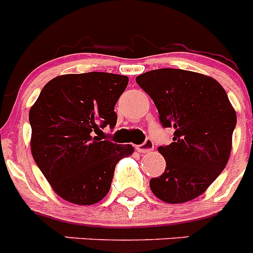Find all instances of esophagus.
Instances as JSON below:
<instances>
[{"instance_id": "esophagus-1", "label": "esophagus", "mask_w": 253, "mask_h": 253, "mask_svg": "<svg viewBox=\"0 0 253 253\" xmlns=\"http://www.w3.org/2000/svg\"><path fill=\"white\" fill-rule=\"evenodd\" d=\"M153 148H154V144L151 139H147L143 144H138V146H135V149H137L139 153H147V152L153 151Z\"/></svg>"}]
</instances>
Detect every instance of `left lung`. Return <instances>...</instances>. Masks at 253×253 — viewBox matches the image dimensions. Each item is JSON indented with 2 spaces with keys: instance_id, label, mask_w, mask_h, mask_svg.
Wrapping results in <instances>:
<instances>
[{
  "instance_id": "1",
  "label": "left lung",
  "mask_w": 253,
  "mask_h": 253,
  "mask_svg": "<svg viewBox=\"0 0 253 253\" xmlns=\"http://www.w3.org/2000/svg\"><path fill=\"white\" fill-rule=\"evenodd\" d=\"M160 114L173 142L158 147L166 161L160 177L149 181L152 193L181 204L207 191L227 166L237 123L234 107L216 80L184 69L161 68L135 78Z\"/></svg>"
}]
</instances>
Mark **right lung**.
Here are the masks:
<instances>
[{"label": "right lung", "instance_id": "obj_1", "mask_svg": "<svg viewBox=\"0 0 253 253\" xmlns=\"http://www.w3.org/2000/svg\"><path fill=\"white\" fill-rule=\"evenodd\" d=\"M129 82L105 72L53 78L31 106L30 148L51 189L77 205L99 203L109 193L116 163L133 154L131 144L101 140V128H114V107Z\"/></svg>", "mask_w": 253, "mask_h": 253}]
</instances>
